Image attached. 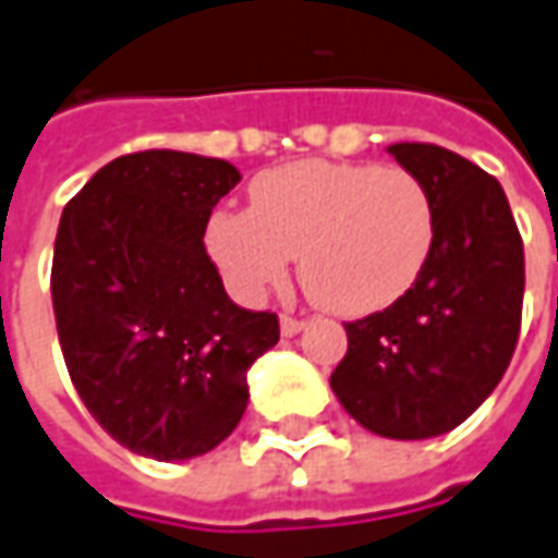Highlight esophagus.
Here are the masks:
<instances>
[{
    "instance_id": "1",
    "label": "esophagus",
    "mask_w": 558,
    "mask_h": 558,
    "mask_svg": "<svg viewBox=\"0 0 558 558\" xmlns=\"http://www.w3.org/2000/svg\"><path fill=\"white\" fill-rule=\"evenodd\" d=\"M307 323L305 319H295V317H280V335L283 338H292V335H299L305 329Z\"/></svg>"
}]
</instances>
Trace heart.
Masks as SVG:
<instances>
[{
  "mask_svg": "<svg viewBox=\"0 0 558 558\" xmlns=\"http://www.w3.org/2000/svg\"><path fill=\"white\" fill-rule=\"evenodd\" d=\"M253 208H220L205 223V251L244 302L290 271L323 311L365 317L399 302L426 271L438 208L404 169L305 159L256 174Z\"/></svg>",
  "mask_w": 558,
  "mask_h": 558,
  "instance_id": "obj_1",
  "label": "heart"
}]
</instances>
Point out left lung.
<instances>
[{"label": "left lung", "mask_w": 558, "mask_h": 558, "mask_svg": "<svg viewBox=\"0 0 558 558\" xmlns=\"http://www.w3.org/2000/svg\"><path fill=\"white\" fill-rule=\"evenodd\" d=\"M438 208V239L411 290L347 323L332 392L374 435L423 441L465 423L508 372L523 314V239L493 174L438 144H389Z\"/></svg>", "instance_id": "8db88e82"}]
</instances>
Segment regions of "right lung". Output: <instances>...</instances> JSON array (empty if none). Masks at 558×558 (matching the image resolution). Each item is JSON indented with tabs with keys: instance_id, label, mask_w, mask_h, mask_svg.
<instances>
[{
	"instance_id": "right-lung-1",
	"label": "right lung",
	"mask_w": 558,
	"mask_h": 558,
	"mask_svg": "<svg viewBox=\"0 0 558 558\" xmlns=\"http://www.w3.org/2000/svg\"><path fill=\"white\" fill-rule=\"evenodd\" d=\"M232 162L181 150L111 159L60 217L50 295L65 368L126 450L181 462L214 450L247 411V372L278 317L244 311L205 251Z\"/></svg>"
}]
</instances>
